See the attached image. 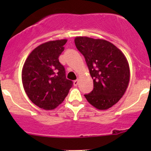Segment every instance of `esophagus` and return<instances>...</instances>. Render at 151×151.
<instances>
[{"mask_svg":"<svg viewBox=\"0 0 151 151\" xmlns=\"http://www.w3.org/2000/svg\"><path fill=\"white\" fill-rule=\"evenodd\" d=\"M78 84V80L76 79L75 80V81H73V85H74V86H77Z\"/></svg>","mask_w":151,"mask_h":151,"instance_id":"esophagus-1","label":"esophagus"}]
</instances>
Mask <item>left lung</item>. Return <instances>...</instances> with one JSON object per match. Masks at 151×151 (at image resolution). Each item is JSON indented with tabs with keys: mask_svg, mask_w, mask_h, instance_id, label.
I'll use <instances>...</instances> for the list:
<instances>
[{
	"mask_svg": "<svg viewBox=\"0 0 151 151\" xmlns=\"http://www.w3.org/2000/svg\"><path fill=\"white\" fill-rule=\"evenodd\" d=\"M75 44L85 57L94 89L85 94L98 110H107L124 95L129 86L130 69L126 57L113 44L104 39L76 37Z\"/></svg>",
	"mask_w": 151,
	"mask_h": 151,
	"instance_id": "left-lung-1",
	"label": "left lung"
}]
</instances>
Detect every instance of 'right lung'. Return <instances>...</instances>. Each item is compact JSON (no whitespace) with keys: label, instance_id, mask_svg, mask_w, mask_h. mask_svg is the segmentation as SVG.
<instances>
[{"label":"right lung","instance_id":"right-lung-1","mask_svg":"<svg viewBox=\"0 0 151 151\" xmlns=\"http://www.w3.org/2000/svg\"><path fill=\"white\" fill-rule=\"evenodd\" d=\"M66 41L61 39L41 44L29 54L22 67L24 90L30 101L44 110H54L62 104L73 86L58 59Z\"/></svg>","mask_w":151,"mask_h":151}]
</instances>
